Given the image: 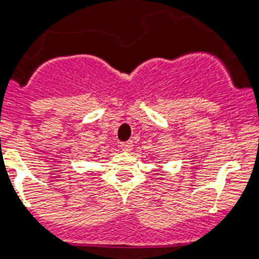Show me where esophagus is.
I'll return each instance as SVG.
<instances>
[{
  "label": "esophagus",
  "instance_id": "1",
  "mask_svg": "<svg viewBox=\"0 0 259 259\" xmlns=\"http://www.w3.org/2000/svg\"><path fill=\"white\" fill-rule=\"evenodd\" d=\"M120 146H121V150L125 151V152H129V151L133 150V142L132 141L122 142V143H121Z\"/></svg>",
  "mask_w": 259,
  "mask_h": 259
}]
</instances>
